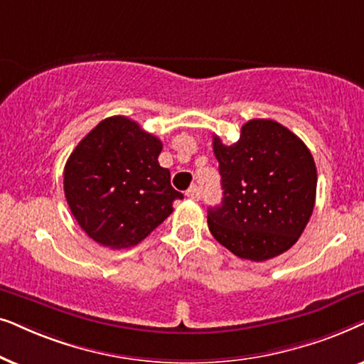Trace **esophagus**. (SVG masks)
<instances>
[{
    "label": "esophagus",
    "instance_id": "1",
    "mask_svg": "<svg viewBox=\"0 0 364 364\" xmlns=\"http://www.w3.org/2000/svg\"><path fill=\"white\" fill-rule=\"evenodd\" d=\"M186 196L191 198V200H200V196H201L200 188H198L196 185H193V186L190 188V190L186 191Z\"/></svg>",
    "mask_w": 364,
    "mask_h": 364
}]
</instances>
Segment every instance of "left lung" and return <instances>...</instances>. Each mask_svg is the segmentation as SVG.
<instances>
[{
	"instance_id": "obj_1",
	"label": "left lung",
	"mask_w": 364,
	"mask_h": 364,
	"mask_svg": "<svg viewBox=\"0 0 364 364\" xmlns=\"http://www.w3.org/2000/svg\"><path fill=\"white\" fill-rule=\"evenodd\" d=\"M223 201L208 210L218 243L266 261L296 243L316 200V164L301 139L273 119H250L231 146L213 136Z\"/></svg>"
}]
</instances>
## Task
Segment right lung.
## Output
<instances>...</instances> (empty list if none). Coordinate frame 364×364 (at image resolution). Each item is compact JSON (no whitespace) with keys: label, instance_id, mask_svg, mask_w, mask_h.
<instances>
[{"label":"right lung","instance_id":"1","mask_svg":"<svg viewBox=\"0 0 364 364\" xmlns=\"http://www.w3.org/2000/svg\"><path fill=\"white\" fill-rule=\"evenodd\" d=\"M163 143L136 121L111 116L77 143L65 166V196L86 235L119 250L138 245L183 195L158 156Z\"/></svg>","mask_w":364,"mask_h":364}]
</instances>
